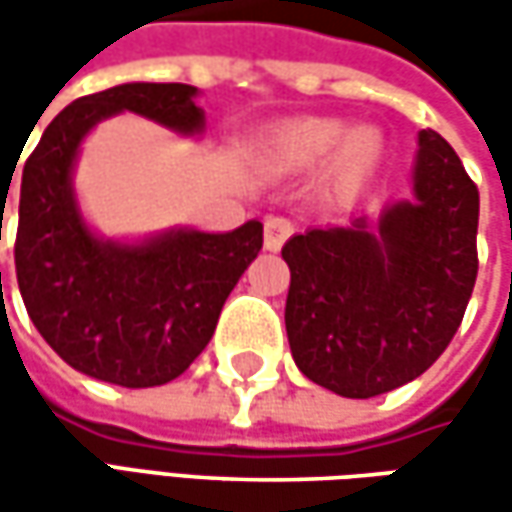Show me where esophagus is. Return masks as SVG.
Wrapping results in <instances>:
<instances>
[{"label":"esophagus","mask_w":512,"mask_h":512,"mask_svg":"<svg viewBox=\"0 0 512 512\" xmlns=\"http://www.w3.org/2000/svg\"><path fill=\"white\" fill-rule=\"evenodd\" d=\"M293 233V222L282 216H270L265 219V247L267 250H279L285 245V239Z\"/></svg>","instance_id":"obj_1"}]
</instances>
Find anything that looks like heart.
Listing matches in <instances>:
<instances>
[{
	"mask_svg": "<svg viewBox=\"0 0 512 512\" xmlns=\"http://www.w3.org/2000/svg\"><path fill=\"white\" fill-rule=\"evenodd\" d=\"M384 136L376 125L347 128L342 119L302 116L290 119L267 136L265 165L282 176L310 173L322 165V190L333 199H347L379 168Z\"/></svg>",
	"mask_w": 512,
	"mask_h": 512,
	"instance_id": "heart-1",
	"label": "heart"
}]
</instances>
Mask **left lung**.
Segmentation results:
<instances>
[{"label": "left lung", "mask_w": 512, "mask_h": 512, "mask_svg": "<svg viewBox=\"0 0 512 512\" xmlns=\"http://www.w3.org/2000/svg\"><path fill=\"white\" fill-rule=\"evenodd\" d=\"M479 190L436 130H419L413 199L379 222L310 227L282 247L296 367L344 399L422 376L462 325L479 273Z\"/></svg>", "instance_id": "left-lung-1"}]
</instances>
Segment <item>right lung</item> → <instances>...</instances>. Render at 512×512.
Wrapping results in <instances>:
<instances>
[{"mask_svg":"<svg viewBox=\"0 0 512 512\" xmlns=\"http://www.w3.org/2000/svg\"><path fill=\"white\" fill-rule=\"evenodd\" d=\"M196 93L179 82H128L82 96L50 122L22 168L13 247L22 302L42 339L99 382L156 387L182 376L262 250L256 219L230 233L173 227L119 242L96 236L79 210L73 168L90 130L130 110L199 136L205 110Z\"/></svg>","mask_w":512,"mask_h":512,"instance_id":"right-lung-1","label":"right lung"}]
</instances>
